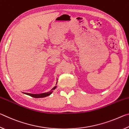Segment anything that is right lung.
<instances>
[{"label":"right lung","mask_w":129,"mask_h":129,"mask_svg":"<svg viewBox=\"0 0 129 129\" xmlns=\"http://www.w3.org/2000/svg\"><path fill=\"white\" fill-rule=\"evenodd\" d=\"M57 83H56V84H57ZM56 87H57V86H55L53 88H52L51 89V91H48V92H47V93H40V94H30V93H24V94L29 95V96H31V97H34V98H43V97H47V96L51 95L52 93V92H53V90H54V89L56 88Z\"/></svg>","instance_id":"1"}]
</instances>
